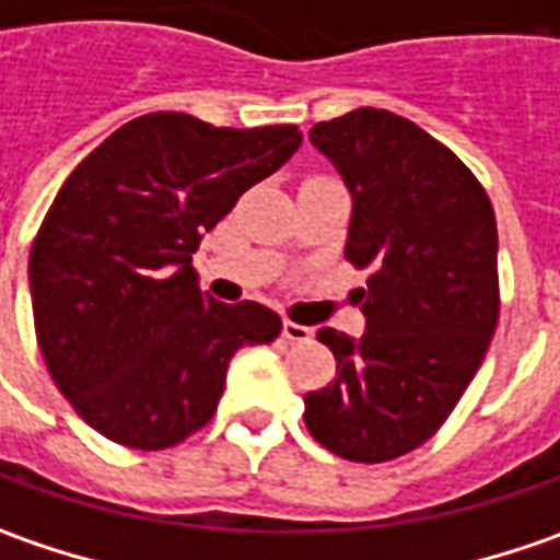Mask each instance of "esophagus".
<instances>
[{
  "label": "esophagus",
  "instance_id": "esophagus-1",
  "mask_svg": "<svg viewBox=\"0 0 560 560\" xmlns=\"http://www.w3.org/2000/svg\"><path fill=\"white\" fill-rule=\"evenodd\" d=\"M281 338H284V341H294V345H304V341L313 338V328L284 319V323H281Z\"/></svg>",
  "mask_w": 560,
  "mask_h": 560
}]
</instances>
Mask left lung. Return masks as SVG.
I'll use <instances>...</instances> for the list:
<instances>
[{
    "label": "left lung",
    "mask_w": 560,
    "mask_h": 560,
    "mask_svg": "<svg viewBox=\"0 0 560 560\" xmlns=\"http://www.w3.org/2000/svg\"><path fill=\"white\" fill-rule=\"evenodd\" d=\"M310 143L351 194L345 256L370 269L363 335L319 328L335 378L304 398L331 454L382 464L420 448L467 392L499 323V229L474 172L385 109L319 121Z\"/></svg>",
    "instance_id": "1"
}]
</instances>
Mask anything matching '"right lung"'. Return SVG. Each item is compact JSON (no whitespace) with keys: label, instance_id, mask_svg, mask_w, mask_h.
<instances>
[{"label":"right lung","instance_id":"right-lung-1","mask_svg":"<svg viewBox=\"0 0 560 560\" xmlns=\"http://www.w3.org/2000/svg\"><path fill=\"white\" fill-rule=\"evenodd\" d=\"M298 147L294 125L237 131L153 112L61 184L31 247L34 326L49 376L100 435L178 445L215 413L234 353L279 338L269 306L203 294L190 256Z\"/></svg>","mask_w":560,"mask_h":560}]
</instances>
